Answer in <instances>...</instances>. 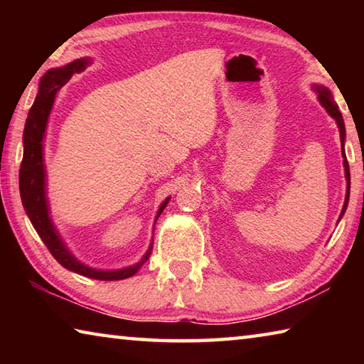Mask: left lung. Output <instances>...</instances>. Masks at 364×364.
<instances>
[{"label": "left lung", "mask_w": 364, "mask_h": 364, "mask_svg": "<svg viewBox=\"0 0 364 364\" xmlns=\"http://www.w3.org/2000/svg\"><path fill=\"white\" fill-rule=\"evenodd\" d=\"M315 90L318 91V97H319V102L323 104V107L328 110V114L331 117H334V120L337 123L338 130H341V143H342V147H343V139H345V125H343V119H342V114L341 110H338L337 104L332 101V95L331 91L326 88V86H315ZM342 156L345 157V152L342 151ZM343 167H345V178H347V197H345V204H343V208H342V213H341V218L342 215L345 213V210H347V205H348V196H350V168H348V162H347V157H345L343 160Z\"/></svg>", "instance_id": "1"}]
</instances>
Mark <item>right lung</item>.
I'll list each match as a JSON object with an SVG mask.
<instances>
[{"label":"right lung","instance_id":"obj_1","mask_svg":"<svg viewBox=\"0 0 364 364\" xmlns=\"http://www.w3.org/2000/svg\"><path fill=\"white\" fill-rule=\"evenodd\" d=\"M88 59H77L73 63L67 64L60 69H53L45 73V77L40 82V91L38 96L33 102V106L28 110V117L26 122V128H23V157L19 170V188H21V197L22 204L28 215L30 221H32L36 232L40 234L43 242L51 252V255L63 264L64 268L75 271V273L86 276L91 279L100 281H119L130 278L136 271L143 267V264L149 260L152 244L143 260L139 263L133 264L130 268L115 269V271H101L85 267L83 263L77 262L73 255L70 254L64 242L60 241L59 234L56 232V228L51 223L48 215V204L45 196V165H43V136H45L46 123L49 112H51L54 97H56L58 91L69 82L73 73L82 72L86 65H88ZM168 199L164 202L159 208V215L167 205Z\"/></svg>","mask_w":364,"mask_h":364}]
</instances>
